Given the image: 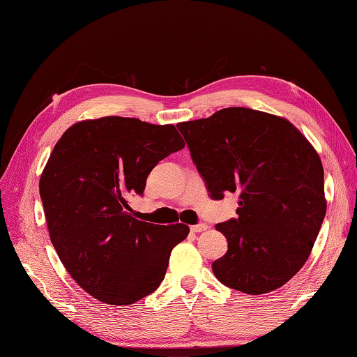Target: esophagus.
Wrapping results in <instances>:
<instances>
[{
	"label": "esophagus",
	"instance_id": "esophagus-1",
	"mask_svg": "<svg viewBox=\"0 0 357 357\" xmlns=\"http://www.w3.org/2000/svg\"><path fill=\"white\" fill-rule=\"evenodd\" d=\"M206 229H208V225H206V223H199V225H194V226H191V232L199 234V232L206 231Z\"/></svg>",
	"mask_w": 357,
	"mask_h": 357
}]
</instances>
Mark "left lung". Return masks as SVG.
<instances>
[{
    "label": "left lung",
    "mask_w": 357,
    "mask_h": 357,
    "mask_svg": "<svg viewBox=\"0 0 357 357\" xmlns=\"http://www.w3.org/2000/svg\"><path fill=\"white\" fill-rule=\"evenodd\" d=\"M177 128L212 199L240 197L238 217L215 226L227 252L213 275L249 295L282 287L310 257L326 217L318 153L287 119L243 107Z\"/></svg>",
    "instance_id": "8db88e82"
}]
</instances>
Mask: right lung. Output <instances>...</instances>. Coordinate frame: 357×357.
<instances>
[{
    "instance_id": "add662e5",
    "label": "right lung",
    "mask_w": 357,
    "mask_h": 357,
    "mask_svg": "<svg viewBox=\"0 0 357 357\" xmlns=\"http://www.w3.org/2000/svg\"><path fill=\"white\" fill-rule=\"evenodd\" d=\"M185 148L174 125L107 116L62 134L39 180L50 240L79 286L109 305H128L165 278L183 223L134 218L130 197L142 195L148 174Z\"/></svg>"
}]
</instances>
